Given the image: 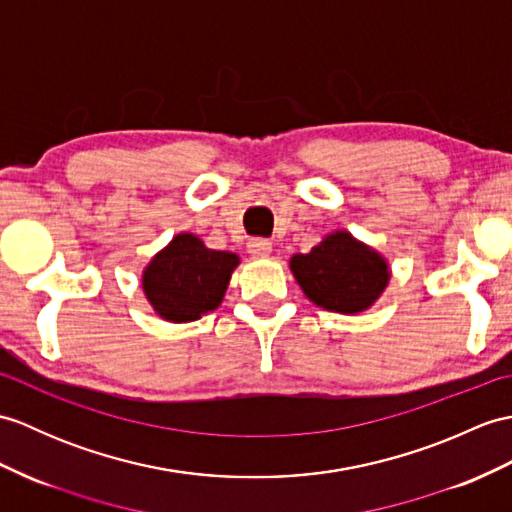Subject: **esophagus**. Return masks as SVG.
Wrapping results in <instances>:
<instances>
[{"label": "esophagus", "mask_w": 512, "mask_h": 512, "mask_svg": "<svg viewBox=\"0 0 512 512\" xmlns=\"http://www.w3.org/2000/svg\"><path fill=\"white\" fill-rule=\"evenodd\" d=\"M248 253L255 259H268L272 253V244L268 240H251L248 242Z\"/></svg>", "instance_id": "obj_1"}]
</instances>
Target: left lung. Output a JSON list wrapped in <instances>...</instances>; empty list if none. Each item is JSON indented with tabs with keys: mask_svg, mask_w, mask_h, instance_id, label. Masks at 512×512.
<instances>
[{
	"mask_svg": "<svg viewBox=\"0 0 512 512\" xmlns=\"http://www.w3.org/2000/svg\"><path fill=\"white\" fill-rule=\"evenodd\" d=\"M290 270L314 305L336 314H362L390 281L388 259L349 231L327 233L310 253L290 257Z\"/></svg>",
	"mask_w": 512,
	"mask_h": 512,
	"instance_id": "left-lung-1",
	"label": "left lung"
}]
</instances>
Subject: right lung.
<instances>
[{
    "instance_id": "1",
    "label": "right lung",
    "mask_w": 512,
    "mask_h": 512,
    "mask_svg": "<svg viewBox=\"0 0 512 512\" xmlns=\"http://www.w3.org/2000/svg\"><path fill=\"white\" fill-rule=\"evenodd\" d=\"M237 266L240 255L213 251L194 233H178L148 261L141 290L159 318L192 323L222 303Z\"/></svg>"
}]
</instances>
